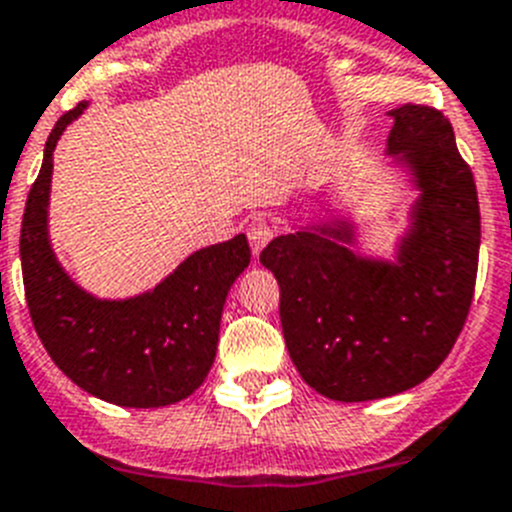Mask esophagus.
Listing matches in <instances>:
<instances>
[{
	"mask_svg": "<svg viewBox=\"0 0 512 512\" xmlns=\"http://www.w3.org/2000/svg\"><path fill=\"white\" fill-rule=\"evenodd\" d=\"M247 237H250V247L255 255H260L265 250V244L275 237V226L268 216H255L247 224Z\"/></svg>",
	"mask_w": 512,
	"mask_h": 512,
	"instance_id": "esophagus-1",
	"label": "esophagus"
}]
</instances>
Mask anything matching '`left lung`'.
Listing matches in <instances>:
<instances>
[{"label":"left lung","instance_id":"1","mask_svg":"<svg viewBox=\"0 0 512 512\" xmlns=\"http://www.w3.org/2000/svg\"><path fill=\"white\" fill-rule=\"evenodd\" d=\"M389 115V154L420 188L397 262L353 255L345 221L283 234L260 252L281 286L293 366L337 402L391 397L428 379L464 330L477 283V185L451 121L417 102Z\"/></svg>","mask_w":512,"mask_h":512}]
</instances>
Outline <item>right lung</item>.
<instances>
[{
  "instance_id": "obj_1",
  "label": "right lung",
  "mask_w": 512,
  "mask_h": 512,
  "mask_svg": "<svg viewBox=\"0 0 512 512\" xmlns=\"http://www.w3.org/2000/svg\"><path fill=\"white\" fill-rule=\"evenodd\" d=\"M77 105L53 126L25 203L20 260L30 319L51 361L87 394L121 407H164L190 397L216 358L226 293L250 265L244 234L182 262L154 291L102 301L71 281L48 242L53 149Z\"/></svg>"
}]
</instances>
